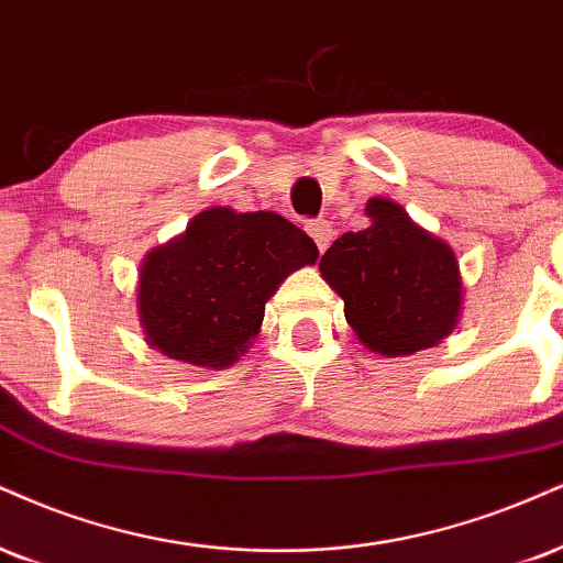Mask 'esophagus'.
<instances>
[{"instance_id": "esophagus-1", "label": "esophagus", "mask_w": 563, "mask_h": 563, "mask_svg": "<svg viewBox=\"0 0 563 563\" xmlns=\"http://www.w3.org/2000/svg\"><path fill=\"white\" fill-rule=\"evenodd\" d=\"M307 230H309L311 239H314L317 249H320V252H324V249L330 246V241H333V235H335V230H333V225H330L328 220H314V222H309Z\"/></svg>"}]
</instances>
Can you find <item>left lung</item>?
<instances>
[{"mask_svg":"<svg viewBox=\"0 0 563 563\" xmlns=\"http://www.w3.org/2000/svg\"><path fill=\"white\" fill-rule=\"evenodd\" d=\"M364 214L369 225L343 233L320 260L346 322L364 349L388 358L438 346L462 320L456 254L393 199L372 196Z\"/></svg>","mask_w":563,"mask_h":563,"instance_id":"1","label":"left lung"}]
</instances>
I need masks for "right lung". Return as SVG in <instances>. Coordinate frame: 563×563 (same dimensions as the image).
Instances as JSON below:
<instances>
[{"instance_id": "add662e5", "label": "right lung", "mask_w": 563, "mask_h": 563, "mask_svg": "<svg viewBox=\"0 0 563 563\" xmlns=\"http://www.w3.org/2000/svg\"><path fill=\"white\" fill-rule=\"evenodd\" d=\"M317 256L314 241L283 214L209 207L141 262L144 341L175 362L225 369L260 335L280 283Z\"/></svg>"}]
</instances>
